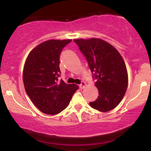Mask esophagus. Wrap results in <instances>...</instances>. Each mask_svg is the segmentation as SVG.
Wrapping results in <instances>:
<instances>
[{
  "label": "esophagus",
  "mask_w": 151,
  "mask_h": 151,
  "mask_svg": "<svg viewBox=\"0 0 151 151\" xmlns=\"http://www.w3.org/2000/svg\"><path fill=\"white\" fill-rule=\"evenodd\" d=\"M86 84L85 82H81V83L79 85L80 89H83V88L86 87Z\"/></svg>",
  "instance_id": "34e87169"
}]
</instances>
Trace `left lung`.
Wrapping results in <instances>:
<instances>
[{
	"label": "left lung",
	"mask_w": 151,
	"mask_h": 151,
	"mask_svg": "<svg viewBox=\"0 0 151 151\" xmlns=\"http://www.w3.org/2000/svg\"><path fill=\"white\" fill-rule=\"evenodd\" d=\"M86 57L99 96L90 102L94 109L108 112L114 109L123 99L128 86L126 67L119 52L99 39H74Z\"/></svg>",
	"instance_id": "8db88e82"
}]
</instances>
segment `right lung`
I'll list each match as a JSON object with an SVG mask.
<instances>
[{"label":"right lung","instance_id":"1","mask_svg":"<svg viewBox=\"0 0 151 151\" xmlns=\"http://www.w3.org/2000/svg\"><path fill=\"white\" fill-rule=\"evenodd\" d=\"M72 40H49L34 48L23 69L25 91L33 104L43 113L56 114L69 105L76 84L59 81V59L62 50Z\"/></svg>","mask_w":151,"mask_h":151}]
</instances>
